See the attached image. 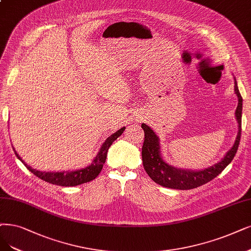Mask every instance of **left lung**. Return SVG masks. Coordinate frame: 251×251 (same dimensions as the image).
<instances>
[{
    "label": "left lung",
    "mask_w": 251,
    "mask_h": 251,
    "mask_svg": "<svg viewBox=\"0 0 251 251\" xmlns=\"http://www.w3.org/2000/svg\"><path fill=\"white\" fill-rule=\"evenodd\" d=\"M235 79V94L238 97V106L235 111V117L238 122V134L233 147L226 153L220 161L213 164L207 169L192 171L175 168V166L165 162L161 155L160 140L153 129L142 124V128L145 132V141L142 150L144 169L149 175V177L157 184L163 187L188 190L197 188L201 185L210 182L224 171L226 166L231 162L235 157L241 138V123H242V102L243 99L238 89V83Z\"/></svg>",
    "instance_id": "1"
}]
</instances>
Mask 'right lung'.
I'll use <instances>...</instances> for the list:
<instances>
[{"mask_svg":"<svg viewBox=\"0 0 251 251\" xmlns=\"http://www.w3.org/2000/svg\"><path fill=\"white\" fill-rule=\"evenodd\" d=\"M125 130V127H122L119 129L118 131L109 135L105 142L101 145V148L99 152L97 153L96 157L93 159L92 163L89 164L88 166L83 169L75 170V171H66V172H41V171H37L32 169L30 165H27L23 159L22 157L17 154V152L14 150L15 155L18 159H20L25 168L29 170L31 173H33L37 177L40 178L41 180L54 184V185H59V186H77V185L83 184L90 182L92 180H94L97 176L100 174L102 168H103V164L106 160V156H107V151L109 149L110 145L113 144L117 138L122 134Z\"/></svg>","mask_w":251,"mask_h":251,"instance_id":"right-lung-1","label":"right lung"}]
</instances>
